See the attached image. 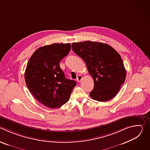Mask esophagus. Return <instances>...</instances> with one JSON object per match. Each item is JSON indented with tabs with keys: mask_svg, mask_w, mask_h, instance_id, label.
Returning a JSON list of instances; mask_svg holds the SVG:
<instances>
[{
	"mask_svg": "<svg viewBox=\"0 0 150 150\" xmlns=\"http://www.w3.org/2000/svg\"><path fill=\"white\" fill-rule=\"evenodd\" d=\"M82 79V76L81 75H78V76H77L76 80H77V81H78V82H80Z\"/></svg>",
	"mask_w": 150,
	"mask_h": 150,
	"instance_id": "esophagus-1",
	"label": "esophagus"
}]
</instances>
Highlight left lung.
<instances>
[{
    "instance_id": "8db88e82",
    "label": "left lung",
    "mask_w": 150,
    "mask_h": 150,
    "mask_svg": "<svg viewBox=\"0 0 150 150\" xmlns=\"http://www.w3.org/2000/svg\"><path fill=\"white\" fill-rule=\"evenodd\" d=\"M72 49L84 60L94 79L90 97L103 102L112 99L120 90L126 75L120 54L108 45L91 41L73 42Z\"/></svg>"
}]
</instances>
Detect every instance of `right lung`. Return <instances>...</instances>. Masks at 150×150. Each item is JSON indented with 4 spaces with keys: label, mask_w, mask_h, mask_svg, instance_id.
Wrapping results in <instances>:
<instances>
[{
    "label": "right lung",
    "mask_w": 150,
    "mask_h": 150,
    "mask_svg": "<svg viewBox=\"0 0 150 150\" xmlns=\"http://www.w3.org/2000/svg\"><path fill=\"white\" fill-rule=\"evenodd\" d=\"M71 50L69 43H54L38 48L30 58L25 72L27 86L33 96L47 108H57L69 99L76 86L65 78L60 60Z\"/></svg>",
    "instance_id": "obj_1"
}]
</instances>
